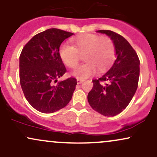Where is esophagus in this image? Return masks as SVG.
<instances>
[{"label": "esophagus", "instance_id": "obj_1", "mask_svg": "<svg viewBox=\"0 0 157 157\" xmlns=\"http://www.w3.org/2000/svg\"><path fill=\"white\" fill-rule=\"evenodd\" d=\"M82 81H83V80H82V79H80V78H77V84H80L81 82H82Z\"/></svg>", "mask_w": 157, "mask_h": 157}]
</instances>
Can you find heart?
<instances>
[{"label": "heart", "instance_id": "1", "mask_svg": "<svg viewBox=\"0 0 157 157\" xmlns=\"http://www.w3.org/2000/svg\"><path fill=\"white\" fill-rule=\"evenodd\" d=\"M73 46L63 44L59 48V55L65 65L74 68L78 63L80 54H83V64L77 66L72 75L77 78H87L97 70L105 71L115 58L116 49L112 40L106 36L85 33L74 37Z\"/></svg>", "mask_w": 157, "mask_h": 157}]
</instances>
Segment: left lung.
Segmentation results:
<instances>
[{
  "instance_id": "8db88e82",
  "label": "left lung",
  "mask_w": 157,
  "mask_h": 157,
  "mask_svg": "<svg viewBox=\"0 0 157 157\" xmlns=\"http://www.w3.org/2000/svg\"><path fill=\"white\" fill-rule=\"evenodd\" d=\"M112 40L116 49V60L109 71L98 80H93V88L88 94L91 107L107 117L121 113L132 100L137 89L140 60L127 40L110 30H98ZM107 82L103 85L102 82Z\"/></svg>"
}]
</instances>
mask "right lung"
Returning <instances> with one entry per match:
<instances>
[{
	"instance_id": "1",
	"label": "right lung",
	"mask_w": 157,
	"mask_h": 157,
	"mask_svg": "<svg viewBox=\"0 0 157 157\" xmlns=\"http://www.w3.org/2000/svg\"><path fill=\"white\" fill-rule=\"evenodd\" d=\"M73 33L49 29L34 36L20 55V82L27 101L42 113L58 111L71 100L77 85L73 77L57 78L66 68L59 55L61 44Z\"/></svg>"
}]
</instances>
